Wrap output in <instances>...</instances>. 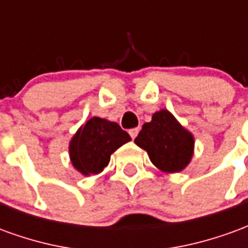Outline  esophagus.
I'll return each instance as SVG.
<instances>
[{"label": "esophagus", "instance_id": "esophagus-1", "mask_svg": "<svg viewBox=\"0 0 248 248\" xmlns=\"http://www.w3.org/2000/svg\"><path fill=\"white\" fill-rule=\"evenodd\" d=\"M138 133H140V127H134V129L129 130V134H130V137L133 138V140H134L135 137L138 135Z\"/></svg>", "mask_w": 248, "mask_h": 248}]
</instances>
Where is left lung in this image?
<instances>
[{
	"label": "left lung",
	"instance_id": "obj_1",
	"mask_svg": "<svg viewBox=\"0 0 248 248\" xmlns=\"http://www.w3.org/2000/svg\"><path fill=\"white\" fill-rule=\"evenodd\" d=\"M134 142L147 151L150 161L162 171H181L192 156V135L167 110L154 114L151 122L142 126Z\"/></svg>",
	"mask_w": 248,
	"mask_h": 248
}]
</instances>
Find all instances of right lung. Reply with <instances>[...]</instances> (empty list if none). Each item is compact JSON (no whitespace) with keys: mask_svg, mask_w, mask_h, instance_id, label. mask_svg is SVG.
<instances>
[{"mask_svg":"<svg viewBox=\"0 0 248 248\" xmlns=\"http://www.w3.org/2000/svg\"><path fill=\"white\" fill-rule=\"evenodd\" d=\"M130 140V135L118 124L94 117L73 137L71 162L83 175L98 174L108 166L114 151Z\"/></svg>","mask_w":248,"mask_h":248,"instance_id":"right-lung-1","label":"right lung"}]
</instances>
